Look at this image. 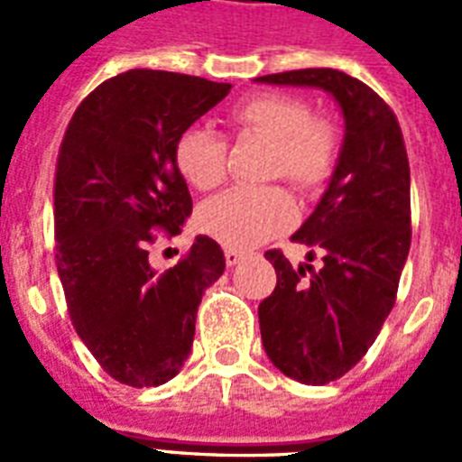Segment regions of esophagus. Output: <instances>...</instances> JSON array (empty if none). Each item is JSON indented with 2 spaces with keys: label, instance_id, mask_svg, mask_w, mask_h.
<instances>
[{
  "label": "esophagus",
  "instance_id": "34e87169",
  "mask_svg": "<svg viewBox=\"0 0 462 462\" xmlns=\"http://www.w3.org/2000/svg\"><path fill=\"white\" fill-rule=\"evenodd\" d=\"M242 261H245V252H237V249H232V246L225 249V263H227V266H237Z\"/></svg>",
  "mask_w": 462,
  "mask_h": 462
}]
</instances>
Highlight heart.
Masks as SVG:
<instances>
[{"label":"heart","instance_id":"b5f03b06","mask_svg":"<svg viewBox=\"0 0 462 462\" xmlns=\"http://www.w3.org/2000/svg\"><path fill=\"white\" fill-rule=\"evenodd\" d=\"M232 122L273 141L271 172L282 174L297 189L314 191L333 174L337 158L336 134L311 119L300 97L261 93L232 107ZM225 139L210 126L196 125L174 143L177 170L191 187L208 191L225 177ZM292 199L281 187H235L210 199L199 210V227L208 237L235 249L259 245L292 220Z\"/></svg>","mask_w":462,"mask_h":462}]
</instances>
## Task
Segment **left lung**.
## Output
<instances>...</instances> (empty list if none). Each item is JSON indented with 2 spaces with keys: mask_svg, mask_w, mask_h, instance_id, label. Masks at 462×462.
Instances as JSON below:
<instances>
[{
  "mask_svg": "<svg viewBox=\"0 0 462 462\" xmlns=\"http://www.w3.org/2000/svg\"><path fill=\"white\" fill-rule=\"evenodd\" d=\"M254 81L321 88L343 115L336 170L314 213L292 235L311 249L309 261L314 252L323 254V266L292 268L281 252H266L278 282L259 304L268 359L290 379L323 386L365 357L395 304L410 252L408 153L391 107L337 69H300Z\"/></svg>",
  "mask_w": 462,
  "mask_h": 462,
  "instance_id": "left-lung-1",
  "label": "left lung"
}]
</instances>
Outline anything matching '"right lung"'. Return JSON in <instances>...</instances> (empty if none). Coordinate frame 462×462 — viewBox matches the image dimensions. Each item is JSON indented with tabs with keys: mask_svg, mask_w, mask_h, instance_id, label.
<instances>
[{
	"mask_svg": "<svg viewBox=\"0 0 462 462\" xmlns=\"http://www.w3.org/2000/svg\"><path fill=\"white\" fill-rule=\"evenodd\" d=\"M230 88L132 69L79 105L61 141L54 235L69 316L100 366L126 386H160L180 374L203 292L225 271L223 249L206 235L165 273L151 266L148 245L155 230L180 235L191 216L174 143Z\"/></svg>",
	"mask_w": 462,
	"mask_h": 462,
	"instance_id": "add662e5",
	"label": "right lung"
}]
</instances>
